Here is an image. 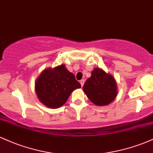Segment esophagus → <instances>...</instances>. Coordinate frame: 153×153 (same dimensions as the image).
I'll return each instance as SVG.
<instances>
[{"label": "esophagus", "mask_w": 153, "mask_h": 153, "mask_svg": "<svg viewBox=\"0 0 153 153\" xmlns=\"http://www.w3.org/2000/svg\"><path fill=\"white\" fill-rule=\"evenodd\" d=\"M84 82H85V80H84V79H82V80H80V85H81V86H82V87L83 86Z\"/></svg>", "instance_id": "esophagus-1"}]
</instances>
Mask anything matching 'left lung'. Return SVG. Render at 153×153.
Listing matches in <instances>:
<instances>
[{"label":"left lung","mask_w":153,"mask_h":153,"mask_svg":"<svg viewBox=\"0 0 153 153\" xmlns=\"http://www.w3.org/2000/svg\"><path fill=\"white\" fill-rule=\"evenodd\" d=\"M83 91L89 100L97 106H106L117 96V83L113 76L100 68H95L87 79Z\"/></svg>","instance_id":"1"}]
</instances>
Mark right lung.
Masks as SVG:
<instances>
[{"label":"right lung","instance_id":"add662e5","mask_svg":"<svg viewBox=\"0 0 153 153\" xmlns=\"http://www.w3.org/2000/svg\"><path fill=\"white\" fill-rule=\"evenodd\" d=\"M81 87L75 75L64 65L54 69H46L40 74L35 83V91L44 105L57 108L62 106L75 89Z\"/></svg>","mask_w":153,"mask_h":153}]
</instances>
